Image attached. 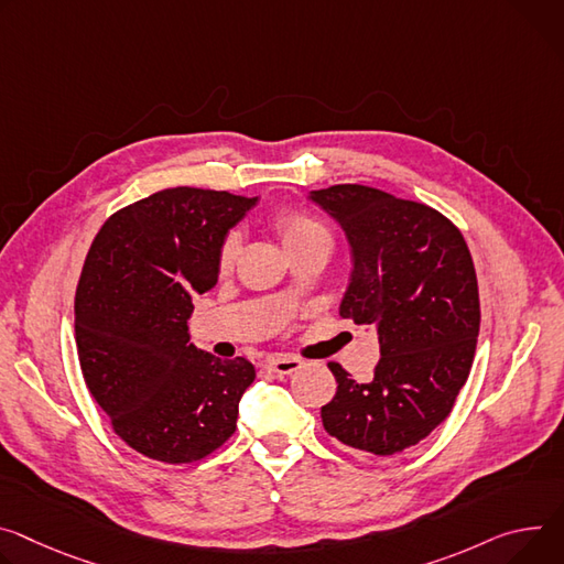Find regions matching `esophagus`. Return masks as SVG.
I'll return each mask as SVG.
<instances>
[{
	"label": "esophagus",
	"instance_id": "34e87169",
	"mask_svg": "<svg viewBox=\"0 0 564 564\" xmlns=\"http://www.w3.org/2000/svg\"><path fill=\"white\" fill-rule=\"evenodd\" d=\"M265 369H270L276 376H290L301 369V360H296V357H290V355H276V357L265 360Z\"/></svg>",
	"mask_w": 564,
	"mask_h": 564
}]
</instances>
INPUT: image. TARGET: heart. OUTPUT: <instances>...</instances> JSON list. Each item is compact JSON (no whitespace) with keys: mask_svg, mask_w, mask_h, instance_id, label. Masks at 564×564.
I'll return each instance as SVG.
<instances>
[{"mask_svg":"<svg viewBox=\"0 0 564 564\" xmlns=\"http://www.w3.org/2000/svg\"><path fill=\"white\" fill-rule=\"evenodd\" d=\"M272 225L285 247L288 253L303 249V247H311L317 242H328L333 245L330 231L315 220L313 216L303 214V212H294V209H281L272 216ZM238 251H240V236L236 231L227 234L223 245H220V253H218V265L223 272H229L238 259Z\"/></svg>","mask_w":564,"mask_h":564,"instance_id":"b5f03b06","label":"heart"}]
</instances>
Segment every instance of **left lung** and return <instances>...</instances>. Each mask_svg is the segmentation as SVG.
Here are the masks:
<instances>
[{"label": "left lung", "mask_w": 564, "mask_h": 564, "mask_svg": "<svg viewBox=\"0 0 564 564\" xmlns=\"http://www.w3.org/2000/svg\"><path fill=\"white\" fill-rule=\"evenodd\" d=\"M311 197L352 249L339 315L376 324L380 339L371 382L328 362L337 391L322 406V423L348 447L393 456L449 416L470 376L481 322L473 256L454 223L427 204L362 184Z\"/></svg>", "instance_id": "8db88e82"}]
</instances>
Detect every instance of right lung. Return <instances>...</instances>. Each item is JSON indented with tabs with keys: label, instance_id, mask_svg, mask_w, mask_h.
Instances as JSON below:
<instances>
[{
	"label": "right lung",
	"instance_id": "1",
	"mask_svg": "<svg viewBox=\"0 0 564 564\" xmlns=\"http://www.w3.org/2000/svg\"><path fill=\"white\" fill-rule=\"evenodd\" d=\"M256 197L177 186L112 214L76 288V348L85 384L115 434L164 464H193L236 432L256 371L188 341L191 299L218 283L227 231Z\"/></svg>",
	"mask_w": 564,
	"mask_h": 564
}]
</instances>
